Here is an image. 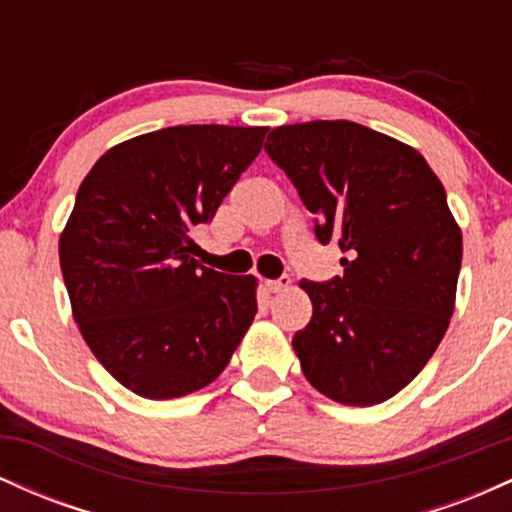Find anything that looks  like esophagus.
<instances>
[{"label":"esophagus","mask_w":512,"mask_h":512,"mask_svg":"<svg viewBox=\"0 0 512 512\" xmlns=\"http://www.w3.org/2000/svg\"><path fill=\"white\" fill-rule=\"evenodd\" d=\"M291 286V279L289 276H279V279H274V281H267V289L272 291V293H281V291H286Z\"/></svg>","instance_id":"esophagus-1"}]
</instances>
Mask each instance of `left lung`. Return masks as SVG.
Wrapping results in <instances>:
<instances>
[{"label": "left lung", "mask_w": 512, "mask_h": 512, "mask_svg": "<svg viewBox=\"0 0 512 512\" xmlns=\"http://www.w3.org/2000/svg\"><path fill=\"white\" fill-rule=\"evenodd\" d=\"M322 245L337 240L344 276L303 279L313 317L293 337L308 383L370 407L395 397L438 349L455 310L462 233L443 182L411 146L349 120L269 132Z\"/></svg>", "instance_id": "8db88e82"}]
</instances>
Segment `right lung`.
Returning <instances> with one entry per match:
<instances>
[{
    "label": "right lung",
    "mask_w": 512,
    "mask_h": 512,
    "mask_svg": "<svg viewBox=\"0 0 512 512\" xmlns=\"http://www.w3.org/2000/svg\"><path fill=\"white\" fill-rule=\"evenodd\" d=\"M267 127L178 125L113 146L81 182L60 267L88 349L146 399L202 390L257 313L255 276L202 267L192 231L262 151Z\"/></svg>",
    "instance_id": "obj_1"
}]
</instances>
